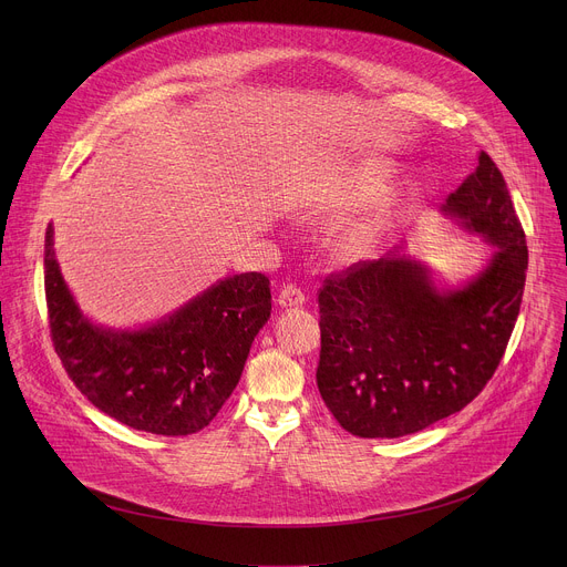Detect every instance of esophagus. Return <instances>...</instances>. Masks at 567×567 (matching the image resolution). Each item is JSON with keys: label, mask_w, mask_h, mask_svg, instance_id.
Masks as SVG:
<instances>
[{"label": "esophagus", "mask_w": 567, "mask_h": 567, "mask_svg": "<svg viewBox=\"0 0 567 567\" xmlns=\"http://www.w3.org/2000/svg\"><path fill=\"white\" fill-rule=\"evenodd\" d=\"M278 305L282 309H291V307H302L305 305V293L300 291V287L296 285H287L280 289L278 293Z\"/></svg>", "instance_id": "1"}]
</instances>
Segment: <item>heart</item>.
I'll return each instance as SVG.
<instances>
[{
  "label": "heart",
  "instance_id": "b5f03b06",
  "mask_svg": "<svg viewBox=\"0 0 567 567\" xmlns=\"http://www.w3.org/2000/svg\"><path fill=\"white\" fill-rule=\"evenodd\" d=\"M379 186H381V177L377 175V171L357 173L341 184L307 186L289 199V210L302 219L334 215V213H341V210L359 204L361 199L370 197L372 193H377ZM385 226H388L385 208L372 210L370 215L352 221L339 235L337 251L348 260L365 256L377 245Z\"/></svg>",
  "mask_w": 567,
  "mask_h": 567
}]
</instances>
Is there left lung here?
I'll list each match as a JSON object with an SVG mask.
<instances>
[{
	"mask_svg": "<svg viewBox=\"0 0 567 567\" xmlns=\"http://www.w3.org/2000/svg\"><path fill=\"white\" fill-rule=\"evenodd\" d=\"M442 213L494 247L460 287L435 285L399 249L357 262L318 293L316 383L337 422L359 437H401L462 411L494 377L520 311L527 241L487 152Z\"/></svg>",
	"mask_w": 567,
	"mask_h": 567,
	"instance_id": "8db88e82",
	"label": "left lung"
}]
</instances>
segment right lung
I'll return each instance as SVG.
<instances>
[{"label":"right lung","instance_id":"1","mask_svg":"<svg viewBox=\"0 0 567 567\" xmlns=\"http://www.w3.org/2000/svg\"><path fill=\"white\" fill-rule=\"evenodd\" d=\"M44 291L53 348L75 388L116 422L190 435L213 422L235 390L249 350L271 316L269 278L217 280L175 313L138 330L92 322L73 300L44 237Z\"/></svg>","mask_w":567,"mask_h":567}]
</instances>
